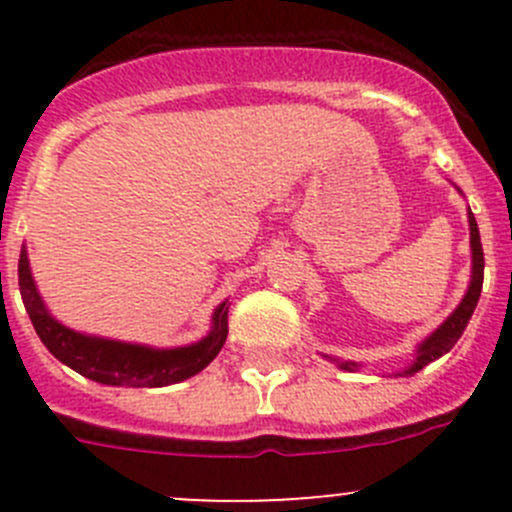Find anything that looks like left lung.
I'll return each mask as SVG.
<instances>
[{
  "mask_svg": "<svg viewBox=\"0 0 512 512\" xmlns=\"http://www.w3.org/2000/svg\"><path fill=\"white\" fill-rule=\"evenodd\" d=\"M458 190V188H456ZM461 193V190H458ZM468 230H471V282H468L466 294H463L461 304L438 324V329H433L426 339L416 347L414 352V361H411L406 369L394 371L391 376H414L416 371H421L423 366H428L431 361L441 359L443 354L451 352L453 344L461 339L463 329L468 327V319L473 317V309H476L478 299H480V289H483V245H480V232H478V223L473 218L471 208H468ZM324 359H329L332 364H337L342 371H359L361 364L359 361H349V359H337V356L322 354Z\"/></svg>",
  "mask_w": 512,
  "mask_h": 512,
  "instance_id": "left-lung-1",
  "label": "left lung"
}]
</instances>
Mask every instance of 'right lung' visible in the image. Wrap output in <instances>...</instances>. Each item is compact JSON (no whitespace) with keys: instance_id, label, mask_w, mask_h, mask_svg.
Masks as SVG:
<instances>
[{"instance_id":"add662e5","label":"right lung","mask_w":512,"mask_h":512,"mask_svg":"<svg viewBox=\"0 0 512 512\" xmlns=\"http://www.w3.org/2000/svg\"><path fill=\"white\" fill-rule=\"evenodd\" d=\"M19 289L24 307L32 319L36 334L61 364L79 371L86 379L106 386H126V389H160L178 384L203 371L223 349L227 339V299L218 304L210 319V332L203 339L185 347L158 349L148 344L118 342V339L96 337L66 327L49 312L36 287L32 267H29L27 247L19 255Z\"/></svg>"}]
</instances>
